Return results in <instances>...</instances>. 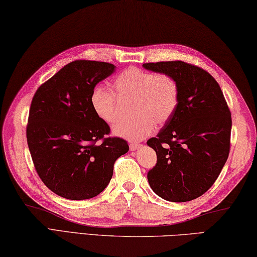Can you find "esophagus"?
<instances>
[{
    "instance_id": "obj_1",
    "label": "esophagus",
    "mask_w": 257,
    "mask_h": 257,
    "mask_svg": "<svg viewBox=\"0 0 257 257\" xmlns=\"http://www.w3.org/2000/svg\"><path fill=\"white\" fill-rule=\"evenodd\" d=\"M141 146H142V145L138 144V143H130L129 148H130V151L134 152V151H136V149H138Z\"/></svg>"
}]
</instances>
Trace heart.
<instances>
[{
    "instance_id": "1",
    "label": "heart",
    "mask_w": 257,
    "mask_h": 257,
    "mask_svg": "<svg viewBox=\"0 0 257 257\" xmlns=\"http://www.w3.org/2000/svg\"><path fill=\"white\" fill-rule=\"evenodd\" d=\"M113 90L120 99H134L133 115L129 122L114 125L115 136L132 143L143 141L155 132L156 122L169 121L179 106L180 87L167 74H155L136 67L127 68L115 77ZM104 86L97 85L91 93V106L101 121L113 124L119 119L116 96Z\"/></svg>"
}]
</instances>
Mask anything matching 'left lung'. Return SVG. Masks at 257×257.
Segmentation results:
<instances>
[{
  "instance_id": "1",
  "label": "left lung",
  "mask_w": 257,
  "mask_h": 257,
  "mask_svg": "<svg viewBox=\"0 0 257 257\" xmlns=\"http://www.w3.org/2000/svg\"><path fill=\"white\" fill-rule=\"evenodd\" d=\"M143 67L171 75L180 87L175 113L147 142L157 155L148 183L167 201H191L211 188L229 155L230 111L219 84L202 68L181 60Z\"/></svg>"
}]
</instances>
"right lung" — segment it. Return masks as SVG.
Listing matches in <instances>:
<instances>
[{"instance_id":"right-lung-1","label":"right lung","mask_w":257,"mask_h":257,"mask_svg":"<svg viewBox=\"0 0 257 257\" xmlns=\"http://www.w3.org/2000/svg\"><path fill=\"white\" fill-rule=\"evenodd\" d=\"M114 71L109 63L75 60L35 93L28 146L41 181L59 197H96L108 186L116 158L129 151L123 139L105 137L110 127L91 106L93 88Z\"/></svg>"}]
</instances>
